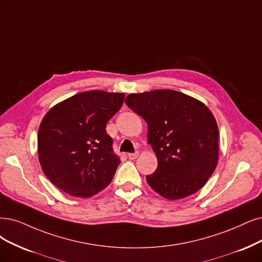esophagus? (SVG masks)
Returning <instances> with one entry per match:
<instances>
[{"label": "esophagus", "instance_id": "obj_1", "mask_svg": "<svg viewBox=\"0 0 262 262\" xmlns=\"http://www.w3.org/2000/svg\"><path fill=\"white\" fill-rule=\"evenodd\" d=\"M139 156V153L136 151V152H134V153H128V159H130V160H135V159H137V157Z\"/></svg>", "mask_w": 262, "mask_h": 262}]
</instances>
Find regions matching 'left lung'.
<instances>
[{
	"label": "left lung",
	"instance_id": "left-lung-1",
	"mask_svg": "<svg viewBox=\"0 0 262 262\" xmlns=\"http://www.w3.org/2000/svg\"><path fill=\"white\" fill-rule=\"evenodd\" d=\"M125 103L148 124V141L158 158L157 170L147 176L149 186L168 200L204 187L218 163V126L207 106L170 90L130 94Z\"/></svg>",
	"mask_w": 262,
	"mask_h": 262
}]
</instances>
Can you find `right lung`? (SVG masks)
I'll return each instance as SVG.
<instances>
[{
    "instance_id": "1",
    "label": "right lung",
    "mask_w": 262,
    "mask_h": 262,
    "mask_svg": "<svg viewBox=\"0 0 262 262\" xmlns=\"http://www.w3.org/2000/svg\"><path fill=\"white\" fill-rule=\"evenodd\" d=\"M124 94L90 91L52 108L38 128V159L45 176L72 196L90 198L111 182L120 164L106 123Z\"/></svg>"
}]
</instances>
